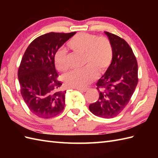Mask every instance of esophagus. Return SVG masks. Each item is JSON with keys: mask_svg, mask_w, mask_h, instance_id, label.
<instances>
[{"mask_svg": "<svg viewBox=\"0 0 158 158\" xmlns=\"http://www.w3.org/2000/svg\"><path fill=\"white\" fill-rule=\"evenodd\" d=\"M77 89H78L79 91H80V92H86L88 89V88H77Z\"/></svg>", "mask_w": 158, "mask_h": 158, "instance_id": "esophagus-1", "label": "esophagus"}]
</instances>
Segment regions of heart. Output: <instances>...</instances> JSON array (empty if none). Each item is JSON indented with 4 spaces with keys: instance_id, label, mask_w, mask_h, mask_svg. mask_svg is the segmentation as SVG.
Instances as JSON below:
<instances>
[{
    "instance_id": "b5f03b06",
    "label": "heart",
    "mask_w": 158,
    "mask_h": 158,
    "mask_svg": "<svg viewBox=\"0 0 158 158\" xmlns=\"http://www.w3.org/2000/svg\"><path fill=\"white\" fill-rule=\"evenodd\" d=\"M75 52L84 53L86 65L83 69L74 70L64 77L65 84L71 88H85L109 68L113 57V46L106 36H98L89 33L81 32L74 36L67 43ZM56 68L60 72H66L70 68L69 54L66 49L61 48L54 55Z\"/></svg>"
}]
</instances>
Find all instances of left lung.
<instances>
[{
    "label": "left lung",
    "mask_w": 158,
    "mask_h": 158,
    "mask_svg": "<svg viewBox=\"0 0 158 158\" xmlns=\"http://www.w3.org/2000/svg\"><path fill=\"white\" fill-rule=\"evenodd\" d=\"M113 46L112 62L96 83L99 98L90 104L94 115L113 118L122 111L132 97L138 83V64L136 56L123 39L105 32Z\"/></svg>",
    "instance_id": "left-lung-1"
}]
</instances>
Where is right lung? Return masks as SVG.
<instances>
[{
	"label": "right lung",
	"instance_id": "add662e5",
	"mask_svg": "<svg viewBox=\"0 0 158 158\" xmlns=\"http://www.w3.org/2000/svg\"><path fill=\"white\" fill-rule=\"evenodd\" d=\"M75 33L52 32L40 36L22 57L18 72L20 92L30 110L40 118L56 117L64 109L66 90L61 91L54 55Z\"/></svg>",
	"mask_w": 158,
	"mask_h": 158
}]
</instances>
